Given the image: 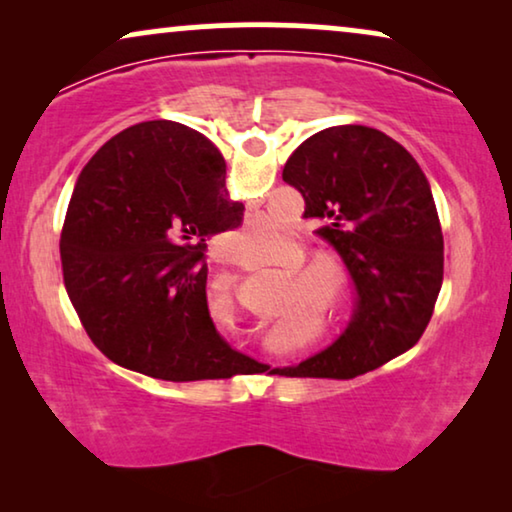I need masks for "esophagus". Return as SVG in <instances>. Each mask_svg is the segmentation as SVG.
Returning a JSON list of instances; mask_svg holds the SVG:
<instances>
[{"label": "esophagus", "mask_w": 512, "mask_h": 512, "mask_svg": "<svg viewBox=\"0 0 512 512\" xmlns=\"http://www.w3.org/2000/svg\"><path fill=\"white\" fill-rule=\"evenodd\" d=\"M247 223H254V214H247Z\"/></svg>", "instance_id": "1"}]
</instances>
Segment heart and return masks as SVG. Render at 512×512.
<instances>
[{
  "label": "heart",
  "instance_id": "obj_1",
  "mask_svg": "<svg viewBox=\"0 0 512 512\" xmlns=\"http://www.w3.org/2000/svg\"><path fill=\"white\" fill-rule=\"evenodd\" d=\"M310 277H312V289L317 293L319 300H324V303H333V300H338L340 286L335 282L331 270L324 268V265H314V268H310Z\"/></svg>",
  "mask_w": 512,
  "mask_h": 512
}]
</instances>
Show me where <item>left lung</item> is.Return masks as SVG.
Wrapping results in <instances>:
<instances>
[{"mask_svg":"<svg viewBox=\"0 0 512 512\" xmlns=\"http://www.w3.org/2000/svg\"><path fill=\"white\" fill-rule=\"evenodd\" d=\"M282 177L340 254L356 303L331 345L279 373L349 380L408 352L443 284V230L417 160L380 130L333 125L291 153Z\"/></svg>","mask_w":512,"mask_h":512,"instance_id":"8db88e82","label":"left lung"}]
</instances>
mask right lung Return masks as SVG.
<instances>
[{"instance_id":"obj_1","label":"right lung","mask_w":512,"mask_h":512,"mask_svg":"<svg viewBox=\"0 0 512 512\" xmlns=\"http://www.w3.org/2000/svg\"><path fill=\"white\" fill-rule=\"evenodd\" d=\"M226 160L198 130L146 121L83 167L60 237L62 275L88 338L118 366L165 382L256 366L216 331L207 240L240 226Z\"/></svg>"}]
</instances>
